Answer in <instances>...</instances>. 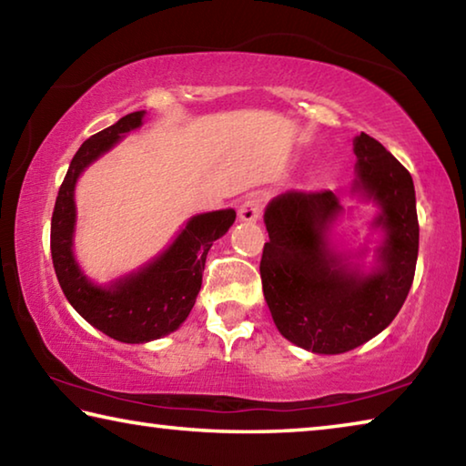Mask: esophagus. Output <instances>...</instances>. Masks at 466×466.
I'll list each match as a JSON object with an SVG mask.
<instances>
[{
    "mask_svg": "<svg viewBox=\"0 0 466 466\" xmlns=\"http://www.w3.org/2000/svg\"><path fill=\"white\" fill-rule=\"evenodd\" d=\"M261 208H263L261 199H258L257 195H250V197H247V199L240 203L238 218L242 219V222H248V224L257 222L258 216H261Z\"/></svg>",
    "mask_w": 466,
    "mask_h": 466,
    "instance_id": "esophagus-1",
    "label": "esophagus"
}]
</instances>
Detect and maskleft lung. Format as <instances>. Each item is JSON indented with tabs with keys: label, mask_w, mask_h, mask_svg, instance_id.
Segmentation results:
<instances>
[{
	"label": "left lung",
	"mask_w": 466,
	"mask_h": 466,
	"mask_svg": "<svg viewBox=\"0 0 466 466\" xmlns=\"http://www.w3.org/2000/svg\"><path fill=\"white\" fill-rule=\"evenodd\" d=\"M358 180L353 191L380 205L386 238L372 273L347 269L329 247L327 230L341 211L333 191H286L269 201V242L261 257L263 294L275 327L288 341L314 353H343L390 325L411 289L420 222L409 170L380 141H353Z\"/></svg>",
	"instance_id": "1"
}]
</instances>
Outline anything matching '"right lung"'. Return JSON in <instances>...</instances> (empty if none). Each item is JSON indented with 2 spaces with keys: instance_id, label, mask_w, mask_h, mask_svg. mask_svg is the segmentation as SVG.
Wrapping results in <instances>:
<instances>
[{
  "instance_id": "add662e5",
  "label": "right lung",
  "mask_w": 466,
  "mask_h": 466,
  "mask_svg": "<svg viewBox=\"0 0 466 466\" xmlns=\"http://www.w3.org/2000/svg\"><path fill=\"white\" fill-rule=\"evenodd\" d=\"M144 115V110L125 115L115 125L84 141L59 187L51 218V257L63 294L92 327L123 343L154 341L183 325L201 289L205 258L211 244L224 236L236 219L234 209L195 216L177 240L137 273L108 288L94 286L86 278L72 252L76 180L88 164L108 152L125 133L137 129Z\"/></svg>"
}]
</instances>
